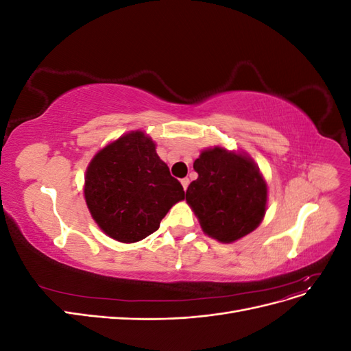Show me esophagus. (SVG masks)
I'll list each match as a JSON object with an SVG mask.
<instances>
[{
	"mask_svg": "<svg viewBox=\"0 0 351 351\" xmlns=\"http://www.w3.org/2000/svg\"><path fill=\"white\" fill-rule=\"evenodd\" d=\"M182 186H183L184 190H187V187H189V178H182Z\"/></svg>",
	"mask_w": 351,
	"mask_h": 351,
	"instance_id": "esophagus-1",
	"label": "esophagus"
}]
</instances>
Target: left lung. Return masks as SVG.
I'll return each mask as SVG.
<instances>
[{
	"label": "left lung",
	"mask_w": 351,
	"mask_h": 351,
	"mask_svg": "<svg viewBox=\"0 0 351 351\" xmlns=\"http://www.w3.org/2000/svg\"><path fill=\"white\" fill-rule=\"evenodd\" d=\"M199 177L190 183L186 202L206 236L234 243L256 230L268 204V184L246 152L208 147L193 162Z\"/></svg>",
	"instance_id": "8db88e82"
}]
</instances>
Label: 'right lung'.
Returning a JSON list of instances; mask_svg holds the SVG:
<instances>
[{
    "mask_svg": "<svg viewBox=\"0 0 351 351\" xmlns=\"http://www.w3.org/2000/svg\"><path fill=\"white\" fill-rule=\"evenodd\" d=\"M83 193L98 227L127 244L151 236L167 212L184 199L183 186L142 130L125 133L95 154Z\"/></svg>",
    "mask_w": 351,
    "mask_h": 351,
    "instance_id": "right-lung-1",
    "label": "right lung"
}]
</instances>
